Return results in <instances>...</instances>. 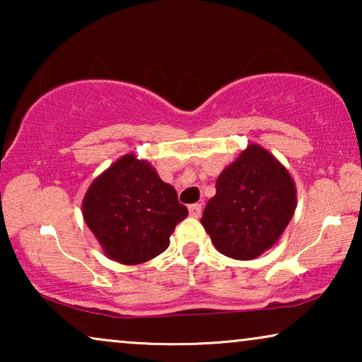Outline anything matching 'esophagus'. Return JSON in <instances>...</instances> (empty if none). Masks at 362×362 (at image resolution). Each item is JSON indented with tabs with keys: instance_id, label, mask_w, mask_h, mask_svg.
Wrapping results in <instances>:
<instances>
[{
	"instance_id": "esophagus-1",
	"label": "esophagus",
	"mask_w": 362,
	"mask_h": 362,
	"mask_svg": "<svg viewBox=\"0 0 362 362\" xmlns=\"http://www.w3.org/2000/svg\"><path fill=\"white\" fill-rule=\"evenodd\" d=\"M201 211H202V206L199 204V202H196V204H191L189 206V214L192 217H199L201 216Z\"/></svg>"
}]
</instances>
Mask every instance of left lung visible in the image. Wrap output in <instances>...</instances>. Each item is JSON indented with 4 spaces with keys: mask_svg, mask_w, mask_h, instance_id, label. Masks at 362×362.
Returning a JSON list of instances; mask_svg holds the SVG:
<instances>
[{
    "mask_svg": "<svg viewBox=\"0 0 362 362\" xmlns=\"http://www.w3.org/2000/svg\"><path fill=\"white\" fill-rule=\"evenodd\" d=\"M295 209L296 186L288 170L250 143L217 177L201 224L221 254L252 260L279 242Z\"/></svg>",
    "mask_w": 362,
    "mask_h": 362,
    "instance_id": "obj_1",
    "label": "left lung"
}]
</instances>
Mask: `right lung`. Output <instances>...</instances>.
Instances as JSON below:
<instances>
[{
	"label": "right lung",
	"instance_id": "obj_1",
	"mask_svg": "<svg viewBox=\"0 0 362 362\" xmlns=\"http://www.w3.org/2000/svg\"><path fill=\"white\" fill-rule=\"evenodd\" d=\"M82 216L108 259L138 265L168 249L187 209L150 163L128 153L92 181Z\"/></svg>",
	"mask_w": 362,
	"mask_h": 362
}]
</instances>
